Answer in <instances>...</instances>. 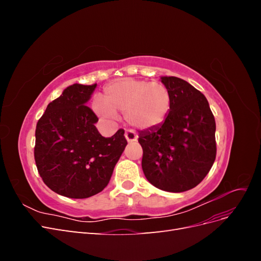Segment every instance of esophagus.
I'll return each instance as SVG.
<instances>
[{
  "label": "esophagus",
  "instance_id": "1",
  "mask_svg": "<svg viewBox=\"0 0 261 261\" xmlns=\"http://www.w3.org/2000/svg\"><path fill=\"white\" fill-rule=\"evenodd\" d=\"M125 138L128 141V143H133V141L137 140V135L133 130H127L125 133Z\"/></svg>",
  "mask_w": 261,
  "mask_h": 261
}]
</instances>
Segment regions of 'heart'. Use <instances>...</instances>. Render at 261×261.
Segmentation results:
<instances>
[{
    "instance_id": "1",
    "label": "heart",
    "mask_w": 261,
    "mask_h": 261,
    "mask_svg": "<svg viewBox=\"0 0 261 261\" xmlns=\"http://www.w3.org/2000/svg\"><path fill=\"white\" fill-rule=\"evenodd\" d=\"M172 108V94L161 83L125 80L106 87L103 101L94 100L93 111L107 120L124 113L125 120L140 130L155 129L167 121Z\"/></svg>"
}]
</instances>
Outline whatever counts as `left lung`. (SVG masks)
<instances>
[{
    "label": "left lung",
    "mask_w": 261,
    "mask_h": 261,
    "mask_svg": "<svg viewBox=\"0 0 261 261\" xmlns=\"http://www.w3.org/2000/svg\"><path fill=\"white\" fill-rule=\"evenodd\" d=\"M172 94L170 114L160 127L139 132L146 178L165 192L181 193L198 185L216 160V121L208 100L174 76L161 77Z\"/></svg>",
    "instance_id": "left-lung-1"
}]
</instances>
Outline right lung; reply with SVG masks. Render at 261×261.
Listing matches in <instances>:
<instances>
[{
  "label": "right lung",
  "mask_w": 261,
  "mask_h": 261,
  "mask_svg": "<svg viewBox=\"0 0 261 261\" xmlns=\"http://www.w3.org/2000/svg\"><path fill=\"white\" fill-rule=\"evenodd\" d=\"M97 84H74L46 107L37 123L35 160L44 184L68 198L102 192L127 141L124 129L106 138L87 102Z\"/></svg>",
  "instance_id": "right-lung-1"
}]
</instances>
